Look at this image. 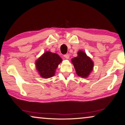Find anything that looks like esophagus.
<instances>
[{
  "label": "esophagus",
  "instance_id": "esophagus-1",
  "mask_svg": "<svg viewBox=\"0 0 125 125\" xmlns=\"http://www.w3.org/2000/svg\"><path fill=\"white\" fill-rule=\"evenodd\" d=\"M64 57L66 58V59H69V55L68 54H65V55H64Z\"/></svg>",
  "mask_w": 125,
  "mask_h": 125
}]
</instances>
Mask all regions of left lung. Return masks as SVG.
<instances>
[{"label": "left lung", "mask_w": 125, "mask_h": 125, "mask_svg": "<svg viewBox=\"0 0 125 125\" xmlns=\"http://www.w3.org/2000/svg\"><path fill=\"white\" fill-rule=\"evenodd\" d=\"M78 56L71 59L76 74L82 78H87L93 70L94 63L83 51H78Z\"/></svg>", "instance_id": "8db88e82"}]
</instances>
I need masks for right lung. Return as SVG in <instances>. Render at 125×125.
Masks as SVG:
<instances>
[{"label": "right lung", "mask_w": 125, "mask_h": 125, "mask_svg": "<svg viewBox=\"0 0 125 125\" xmlns=\"http://www.w3.org/2000/svg\"><path fill=\"white\" fill-rule=\"evenodd\" d=\"M62 61V59L57 54L47 51L36 60V70L41 77L51 78L55 75L56 69Z\"/></svg>", "instance_id": "1"}]
</instances>
